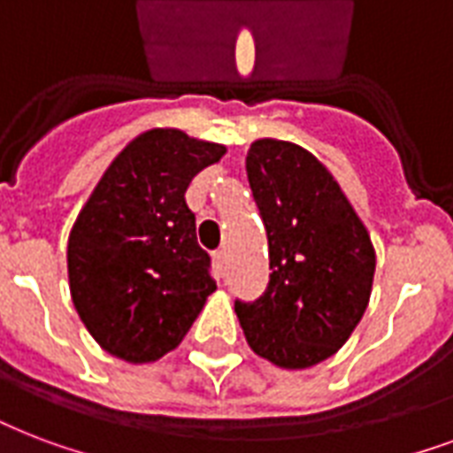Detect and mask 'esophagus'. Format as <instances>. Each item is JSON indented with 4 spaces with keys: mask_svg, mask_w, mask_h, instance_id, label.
<instances>
[{
    "mask_svg": "<svg viewBox=\"0 0 453 453\" xmlns=\"http://www.w3.org/2000/svg\"><path fill=\"white\" fill-rule=\"evenodd\" d=\"M213 261H216V265H219L220 271H226L227 251L226 250H216V251H213Z\"/></svg>",
    "mask_w": 453,
    "mask_h": 453,
    "instance_id": "esophagus-1",
    "label": "esophagus"
}]
</instances>
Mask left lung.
Here are the masks:
<instances>
[{"mask_svg":"<svg viewBox=\"0 0 453 453\" xmlns=\"http://www.w3.org/2000/svg\"><path fill=\"white\" fill-rule=\"evenodd\" d=\"M247 178L268 237V288L234 299L244 337L282 368L326 361L349 340L371 299L375 251L364 223L319 158L258 140Z\"/></svg>","mask_w":453,"mask_h":453,"instance_id":"8db88e82","label":"left lung"}]
</instances>
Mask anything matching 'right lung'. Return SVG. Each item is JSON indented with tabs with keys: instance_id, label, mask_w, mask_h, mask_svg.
Masks as SVG:
<instances>
[{
	"instance_id": "1",
	"label": "right lung",
	"mask_w": 453,
	"mask_h": 453,
	"mask_svg": "<svg viewBox=\"0 0 453 453\" xmlns=\"http://www.w3.org/2000/svg\"><path fill=\"white\" fill-rule=\"evenodd\" d=\"M223 154L157 127L113 158L82 206L68 237L71 296L113 357L147 364L175 349L216 289L185 192Z\"/></svg>"
}]
</instances>
